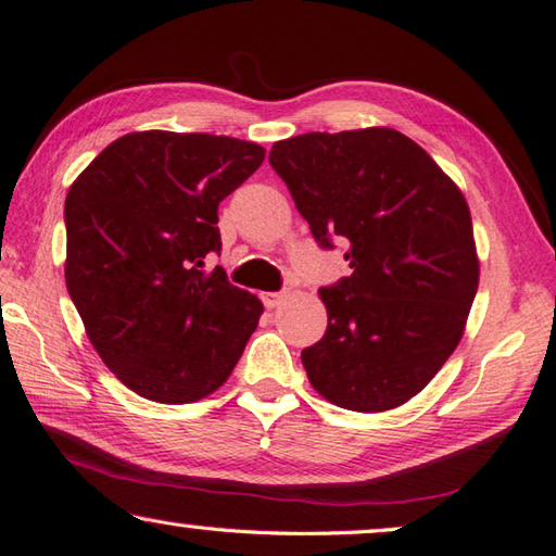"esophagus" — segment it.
<instances>
[{
  "label": "esophagus",
  "mask_w": 556,
  "mask_h": 556,
  "mask_svg": "<svg viewBox=\"0 0 556 556\" xmlns=\"http://www.w3.org/2000/svg\"><path fill=\"white\" fill-rule=\"evenodd\" d=\"M261 300H264V305H266L268 309H274V307L282 305V302L288 300V292H286V290H282V292H266V295L261 298Z\"/></svg>",
  "instance_id": "34e87169"
}]
</instances>
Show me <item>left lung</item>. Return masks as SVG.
I'll list each match as a JSON object with an SVG mask.
<instances>
[{
    "instance_id": "left-lung-1",
    "label": "left lung",
    "mask_w": 556,
    "mask_h": 556,
    "mask_svg": "<svg viewBox=\"0 0 556 556\" xmlns=\"http://www.w3.org/2000/svg\"><path fill=\"white\" fill-rule=\"evenodd\" d=\"M321 249L353 268L329 288L327 333L302 351L324 400L387 412L433 380L479 286L472 215L431 154L392 128L305 132L268 154Z\"/></svg>"
}]
</instances>
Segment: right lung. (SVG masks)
Here are the masks:
<instances>
[{"label":"right lung","mask_w":556,"mask_h":556,"mask_svg":"<svg viewBox=\"0 0 556 556\" xmlns=\"http://www.w3.org/2000/svg\"><path fill=\"white\" fill-rule=\"evenodd\" d=\"M256 142L144 130L111 142L65 201L67 292L101 361L144 400L191 404L232 375L264 305L205 256Z\"/></svg>","instance_id":"add662e5"}]
</instances>
